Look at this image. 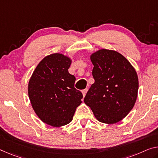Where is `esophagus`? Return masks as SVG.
I'll return each instance as SVG.
<instances>
[{
	"instance_id": "34e87169",
	"label": "esophagus",
	"mask_w": 158,
	"mask_h": 158,
	"mask_svg": "<svg viewBox=\"0 0 158 158\" xmlns=\"http://www.w3.org/2000/svg\"><path fill=\"white\" fill-rule=\"evenodd\" d=\"M87 92V89H83V90H82V95H83V97L85 96Z\"/></svg>"
}]
</instances>
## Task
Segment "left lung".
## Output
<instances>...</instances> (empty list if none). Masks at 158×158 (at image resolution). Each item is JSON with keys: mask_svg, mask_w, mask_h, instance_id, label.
Wrapping results in <instances>:
<instances>
[{"mask_svg": "<svg viewBox=\"0 0 158 158\" xmlns=\"http://www.w3.org/2000/svg\"><path fill=\"white\" fill-rule=\"evenodd\" d=\"M90 60L94 82L84 102L99 121L118 123L128 115L136 101L137 73L131 63L114 50L101 48L91 54Z\"/></svg>", "mask_w": 158, "mask_h": 158, "instance_id": "8db88e82", "label": "left lung"}]
</instances>
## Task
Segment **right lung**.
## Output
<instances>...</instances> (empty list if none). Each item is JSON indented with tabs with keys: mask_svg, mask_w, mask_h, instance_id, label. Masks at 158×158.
Wrapping results in <instances>:
<instances>
[{
	"mask_svg": "<svg viewBox=\"0 0 158 158\" xmlns=\"http://www.w3.org/2000/svg\"><path fill=\"white\" fill-rule=\"evenodd\" d=\"M72 59L60 53L45 56L39 63L28 83L34 111L44 123L60 127L73 120L82 94L74 87L76 77L69 69Z\"/></svg>",
	"mask_w": 158,
	"mask_h": 158,
	"instance_id": "add662e5",
	"label": "right lung"
}]
</instances>
